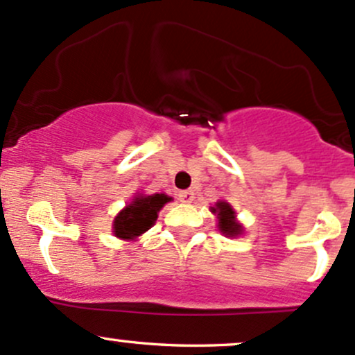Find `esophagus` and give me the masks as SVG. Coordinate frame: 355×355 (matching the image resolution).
<instances>
[{"label": "esophagus", "instance_id": "1", "mask_svg": "<svg viewBox=\"0 0 355 355\" xmlns=\"http://www.w3.org/2000/svg\"><path fill=\"white\" fill-rule=\"evenodd\" d=\"M196 193H193V190H184V192L178 193V198H180V202H185V204H190V202L193 200V197Z\"/></svg>", "mask_w": 355, "mask_h": 355}]
</instances>
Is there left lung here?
Returning a JSON list of instances; mask_svg holds the SVG:
<instances>
[{"label":"left lung","instance_id":"obj_1","mask_svg":"<svg viewBox=\"0 0 355 355\" xmlns=\"http://www.w3.org/2000/svg\"><path fill=\"white\" fill-rule=\"evenodd\" d=\"M217 216V225H219V231L227 237H237L243 234V225L236 220V212L231 207V204L225 200H219L216 204V207L210 209Z\"/></svg>","mask_w":355,"mask_h":355}]
</instances>
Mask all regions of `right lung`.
<instances>
[{
  "instance_id": "add662e5",
  "label": "right lung",
  "mask_w": 355,
  "mask_h": 355,
  "mask_svg": "<svg viewBox=\"0 0 355 355\" xmlns=\"http://www.w3.org/2000/svg\"><path fill=\"white\" fill-rule=\"evenodd\" d=\"M170 200L171 197L165 196V193H153V196L138 193L114 217L112 232L119 239L135 241L136 237L141 236L148 229L153 227L158 219V212Z\"/></svg>"
}]
</instances>
